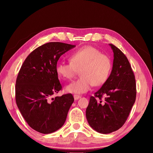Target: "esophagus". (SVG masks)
Listing matches in <instances>:
<instances>
[{
	"label": "esophagus",
	"instance_id": "esophagus-1",
	"mask_svg": "<svg viewBox=\"0 0 153 153\" xmlns=\"http://www.w3.org/2000/svg\"><path fill=\"white\" fill-rule=\"evenodd\" d=\"M74 100H78L79 99L81 98V96L78 95H74Z\"/></svg>",
	"mask_w": 153,
	"mask_h": 153
}]
</instances>
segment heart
<instances>
[{"label": "heart", "mask_w": 153, "mask_h": 153, "mask_svg": "<svg viewBox=\"0 0 153 153\" xmlns=\"http://www.w3.org/2000/svg\"><path fill=\"white\" fill-rule=\"evenodd\" d=\"M69 63L59 62L56 66L58 76L71 80L80 73V78L66 86L70 93L83 94L89 91L92 85L100 86L105 83L111 70V61L108 56L91 46L80 48L70 57Z\"/></svg>", "instance_id": "1"}]
</instances>
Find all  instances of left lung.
<instances>
[{"label":"left lung","mask_w":153,"mask_h":153,"mask_svg":"<svg viewBox=\"0 0 153 153\" xmlns=\"http://www.w3.org/2000/svg\"><path fill=\"white\" fill-rule=\"evenodd\" d=\"M109 45L114 58L111 74L91 97L85 114L89 125L102 134L115 131L124 125L136 95L134 75L129 61L117 47ZM103 96L105 98L102 101Z\"/></svg>","instance_id":"obj_1"}]
</instances>
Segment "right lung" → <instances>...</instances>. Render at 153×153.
Instances as JSON below:
<instances>
[{
  "instance_id": "1",
  "label": "right lung",
  "mask_w": 153,
  "mask_h": 153,
  "mask_svg": "<svg viewBox=\"0 0 153 153\" xmlns=\"http://www.w3.org/2000/svg\"><path fill=\"white\" fill-rule=\"evenodd\" d=\"M76 46L50 42L32 51L23 62L15 84V100L28 125L49 134L65 122L74 99L71 94L53 98L62 89L56 71L61 56Z\"/></svg>"
}]
</instances>
